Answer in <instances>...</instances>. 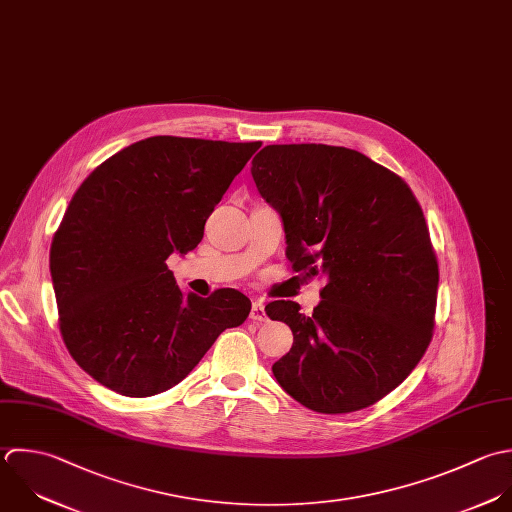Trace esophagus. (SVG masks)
Returning <instances> with one entry per match:
<instances>
[{"label": "esophagus", "mask_w": 512, "mask_h": 512, "mask_svg": "<svg viewBox=\"0 0 512 512\" xmlns=\"http://www.w3.org/2000/svg\"><path fill=\"white\" fill-rule=\"evenodd\" d=\"M249 319H251V321H255V323H263V321H267V313H265V303H263V301H259V299H257V301H253Z\"/></svg>", "instance_id": "obj_1"}]
</instances>
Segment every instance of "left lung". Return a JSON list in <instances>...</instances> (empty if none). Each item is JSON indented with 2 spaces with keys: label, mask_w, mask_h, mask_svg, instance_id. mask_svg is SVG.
Instances as JSON below:
<instances>
[{
  "label": "left lung",
  "mask_w": 512,
  "mask_h": 512,
  "mask_svg": "<svg viewBox=\"0 0 512 512\" xmlns=\"http://www.w3.org/2000/svg\"><path fill=\"white\" fill-rule=\"evenodd\" d=\"M251 175L281 215L291 269L325 277L313 315L295 301L265 307L293 331L277 383L325 415L375 405L433 339L439 263L417 197L367 155L323 143L267 145Z\"/></svg>",
  "instance_id": "obj_1"
}]
</instances>
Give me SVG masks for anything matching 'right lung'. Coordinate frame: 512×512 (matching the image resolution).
Returning <instances> with one entry per match:
<instances>
[{
	"mask_svg": "<svg viewBox=\"0 0 512 512\" xmlns=\"http://www.w3.org/2000/svg\"><path fill=\"white\" fill-rule=\"evenodd\" d=\"M261 141L157 135L95 167L49 249L59 331L75 363L125 397L183 381L251 301L237 289L185 295L167 259L203 239L207 217Z\"/></svg>",
	"mask_w": 512,
	"mask_h": 512,
	"instance_id": "right-lung-1",
	"label": "right lung"
}]
</instances>
